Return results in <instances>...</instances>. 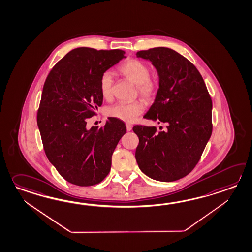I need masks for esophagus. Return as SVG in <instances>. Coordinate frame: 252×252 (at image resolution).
Returning <instances> with one entry per match:
<instances>
[{
    "mask_svg": "<svg viewBox=\"0 0 252 252\" xmlns=\"http://www.w3.org/2000/svg\"><path fill=\"white\" fill-rule=\"evenodd\" d=\"M126 130H127V131H131L132 128H133V126H132L131 124H126Z\"/></svg>",
    "mask_w": 252,
    "mask_h": 252,
    "instance_id": "34e87169",
    "label": "esophagus"
}]
</instances>
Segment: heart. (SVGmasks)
<instances>
[{"instance_id":"obj_1","label":"heart","mask_w":252,"mask_h":252,"mask_svg":"<svg viewBox=\"0 0 252 252\" xmlns=\"http://www.w3.org/2000/svg\"><path fill=\"white\" fill-rule=\"evenodd\" d=\"M119 72L130 82L137 86L138 94L145 100L150 101L156 96L158 91V82L156 78L149 77V67L138 60L131 59L118 68ZM112 76L108 72H105L101 76L99 80V90L101 95L108 99L112 95ZM143 111V105L140 102L130 104L118 103L106 109V115L111 118H117L124 122L131 123L134 121Z\"/></svg>"}]
</instances>
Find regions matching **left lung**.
<instances>
[{
  "mask_svg": "<svg viewBox=\"0 0 252 252\" xmlns=\"http://www.w3.org/2000/svg\"><path fill=\"white\" fill-rule=\"evenodd\" d=\"M136 57L151 62L159 77L156 99L144 118L166 124V129L134 126L135 159L148 177L174 182L195 167L212 135V98L195 66L178 52L158 47Z\"/></svg>",
  "mask_w": 252,
  "mask_h": 252,
  "instance_id": "left-lung-1",
  "label": "left lung"
}]
</instances>
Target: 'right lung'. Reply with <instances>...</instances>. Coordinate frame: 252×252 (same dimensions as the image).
<instances>
[{
	"label": "right lung",
	"mask_w": 252,
	"mask_h": 252,
	"mask_svg": "<svg viewBox=\"0 0 252 252\" xmlns=\"http://www.w3.org/2000/svg\"><path fill=\"white\" fill-rule=\"evenodd\" d=\"M121 50L77 48L51 69L45 81L37 123L46 156L72 185L91 186L105 179L113 152L126 132V125L108 118L106 125L87 127V119L103 103L101 76L126 57Z\"/></svg>",
	"instance_id": "obj_1"
}]
</instances>
